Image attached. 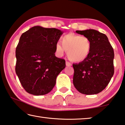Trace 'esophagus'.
<instances>
[{
	"label": "esophagus",
	"mask_w": 125,
	"mask_h": 125,
	"mask_svg": "<svg viewBox=\"0 0 125 125\" xmlns=\"http://www.w3.org/2000/svg\"><path fill=\"white\" fill-rule=\"evenodd\" d=\"M65 65H66V66L69 67V66H71L72 64L70 62H69L68 61H66V62H65Z\"/></svg>",
	"instance_id": "34e87169"
}]
</instances>
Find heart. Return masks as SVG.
<instances>
[{
	"label": "heart",
	"instance_id": "heart-1",
	"mask_svg": "<svg viewBox=\"0 0 125 125\" xmlns=\"http://www.w3.org/2000/svg\"><path fill=\"white\" fill-rule=\"evenodd\" d=\"M92 41L85 36L68 33L61 38V43L57 42L55 46L56 53L62 56L65 51L71 61L75 62L83 61L90 54Z\"/></svg>",
	"mask_w": 125,
	"mask_h": 125
}]
</instances>
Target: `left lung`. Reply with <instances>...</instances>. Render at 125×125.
I'll use <instances>...</instances> for the list:
<instances>
[{"instance_id": "left-lung-1", "label": "left lung", "mask_w": 125, "mask_h": 125, "mask_svg": "<svg viewBox=\"0 0 125 125\" xmlns=\"http://www.w3.org/2000/svg\"><path fill=\"white\" fill-rule=\"evenodd\" d=\"M76 32L89 38L92 46L86 58L78 64H73V84L82 94H98L106 87L114 75L113 48L106 36L95 30Z\"/></svg>"}]
</instances>
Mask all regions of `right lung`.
I'll return each instance as SVG.
<instances>
[{
	"label": "right lung",
	"instance_id": "right-lung-1",
	"mask_svg": "<svg viewBox=\"0 0 125 125\" xmlns=\"http://www.w3.org/2000/svg\"><path fill=\"white\" fill-rule=\"evenodd\" d=\"M63 32L55 28L33 26L23 33L16 48L15 72L29 94H48L65 67L63 59L55 56V46Z\"/></svg>",
	"mask_w": 125,
	"mask_h": 125
}]
</instances>
